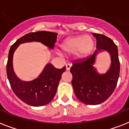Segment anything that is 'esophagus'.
I'll list each match as a JSON object with an SVG mask.
<instances>
[{
    "label": "esophagus",
    "instance_id": "1",
    "mask_svg": "<svg viewBox=\"0 0 129 129\" xmlns=\"http://www.w3.org/2000/svg\"><path fill=\"white\" fill-rule=\"evenodd\" d=\"M66 70L69 71L70 70L71 68V65L69 64V63H67L66 65Z\"/></svg>",
    "mask_w": 129,
    "mask_h": 129
}]
</instances>
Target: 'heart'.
I'll return each mask as SVG.
<instances>
[{
  "mask_svg": "<svg viewBox=\"0 0 129 129\" xmlns=\"http://www.w3.org/2000/svg\"><path fill=\"white\" fill-rule=\"evenodd\" d=\"M95 41L90 35H76L64 39L59 45L61 51L66 54H74L76 60L87 59L94 48Z\"/></svg>",
  "mask_w": 129,
  "mask_h": 129,
  "instance_id": "obj_1",
  "label": "heart"
}]
</instances>
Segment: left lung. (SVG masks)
I'll list each match as a JSON object with an SVG mask.
<instances>
[{
    "mask_svg": "<svg viewBox=\"0 0 129 129\" xmlns=\"http://www.w3.org/2000/svg\"><path fill=\"white\" fill-rule=\"evenodd\" d=\"M96 39V50L92 56L82 62L75 63L71 68L74 92L80 101L86 104L96 105L106 100L114 92L120 74L118 48L112 39L104 35L92 33ZM110 55V68L100 74L93 66L100 52Z\"/></svg>",
    "mask_w": 129,
    "mask_h": 129,
    "instance_id": "left-lung-1",
    "label": "left lung"
}]
</instances>
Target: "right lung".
<instances>
[{
	"mask_svg": "<svg viewBox=\"0 0 129 129\" xmlns=\"http://www.w3.org/2000/svg\"><path fill=\"white\" fill-rule=\"evenodd\" d=\"M57 33L50 31H38L30 33L19 39L10 48L7 65V77L11 88L15 95L23 102L30 106L46 105L53 100L57 88L66 71V66L56 69L50 63L45 65L37 78L31 81H23L19 78L13 68V55L19 45L29 42H39L53 49L57 40Z\"/></svg>",
	"mask_w": 129,
	"mask_h": 129,
	"instance_id": "obj_1",
	"label": "right lung"
}]
</instances>
